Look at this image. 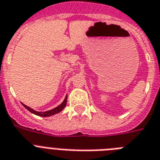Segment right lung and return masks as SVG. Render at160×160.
Returning <instances> with one entry per match:
<instances>
[{
  "instance_id": "1",
  "label": "right lung",
  "mask_w": 160,
  "mask_h": 160,
  "mask_svg": "<svg viewBox=\"0 0 160 160\" xmlns=\"http://www.w3.org/2000/svg\"><path fill=\"white\" fill-rule=\"evenodd\" d=\"M67 100H68V95H66L63 102H62L59 106H58V107H56L55 108H53V109L49 110V111H35L34 109L31 108V107L26 106L22 102V104L27 110H28V111H30V112H32V114H34V115H38V116H41V117H49V116L53 115H55V114L59 113L60 111H62V110L64 109V107H66V105H67Z\"/></svg>"
}]
</instances>
